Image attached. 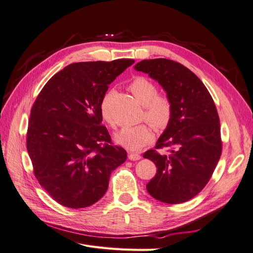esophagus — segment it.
Wrapping results in <instances>:
<instances>
[{
  "label": "esophagus",
  "instance_id": "34e87169",
  "mask_svg": "<svg viewBox=\"0 0 253 253\" xmlns=\"http://www.w3.org/2000/svg\"><path fill=\"white\" fill-rule=\"evenodd\" d=\"M128 159H131V160H139L140 158H141V156H140V154H138V153H128Z\"/></svg>",
  "mask_w": 253,
  "mask_h": 253
}]
</instances>
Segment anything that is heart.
Listing matches in <instances>:
<instances>
[{
	"mask_svg": "<svg viewBox=\"0 0 253 253\" xmlns=\"http://www.w3.org/2000/svg\"><path fill=\"white\" fill-rule=\"evenodd\" d=\"M127 88L143 105L141 120L148 121L158 132L167 128L173 116V103L171 99L166 95L158 94L156 84L142 76L135 77L128 83ZM113 96V91H106L99 103V111L106 124L112 127H116L117 121L112 113ZM115 139L127 150L137 151L152 141L153 132L147 124L126 126L115 136Z\"/></svg>",
	"mask_w": 253,
	"mask_h": 253,
	"instance_id": "1",
	"label": "heart"
}]
</instances>
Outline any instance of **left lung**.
<instances>
[{
	"label": "left lung",
	"mask_w": 253,
	"mask_h": 253,
	"mask_svg": "<svg viewBox=\"0 0 253 253\" xmlns=\"http://www.w3.org/2000/svg\"><path fill=\"white\" fill-rule=\"evenodd\" d=\"M135 70L157 80L173 103L170 125L155 148L143 154L157 168L147 190L159 202L185 203L208 183L221 154L215 103L202 80L176 61L142 60L135 65ZM162 148L168 149L167 155L158 152Z\"/></svg>",
	"instance_id": "left-lung-1"
}]
</instances>
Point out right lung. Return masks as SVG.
<instances>
[{
    "instance_id": "right-lung-1",
    "label": "right lung",
    "mask_w": 253,
    "mask_h": 253,
    "mask_svg": "<svg viewBox=\"0 0 253 253\" xmlns=\"http://www.w3.org/2000/svg\"><path fill=\"white\" fill-rule=\"evenodd\" d=\"M135 62L118 59L67 65L45 84L30 111L26 145L37 180L67 208L80 209L105 194L126 159L104 126L99 103L109 84Z\"/></svg>"
}]
</instances>
